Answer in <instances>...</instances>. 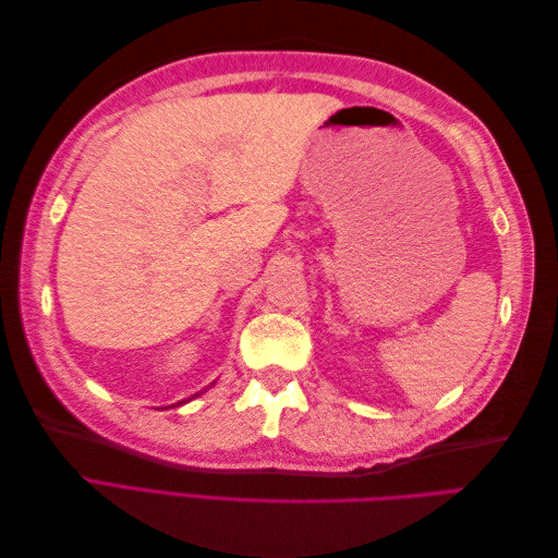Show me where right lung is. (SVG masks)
I'll list each match as a JSON object with an SVG mask.
<instances>
[{"label": "right lung", "instance_id": "add662e5", "mask_svg": "<svg viewBox=\"0 0 558 558\" xmlns=\"http://www.w3.org/2000/svg\"><path fill=\"white\" fill-rule=\"evenodd\" d=\"M195 396H199V393H195ZM195 396H193V398H195ZM189 400H191V398H189ZM183 402H185V400H183ZM177 404H181V402H177Z\"/></svg>", "mask_w": 558, "mask_h": 558}]
</instances>
